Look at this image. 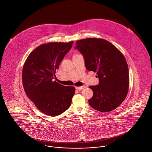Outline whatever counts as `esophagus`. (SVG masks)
<instances>
[{
	"label": "esophagus",
	"mask_w": 152,
	"mask_h": 152,
	"mask_svg": "<svg viewBox=\"0 0 152 152\" xmlns=\"http://www.w3.org/2000/svg\"><path fill=\"white\" fill-rule=\"evenodd\" d=\"M86 87V86H81V87H76V89H77V90H79V91H81V89H83L85 88Z\"/></svg>",
	"instance_id": "esophagus-1"
}]
</instances>
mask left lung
I'll use <instances>...</instances> for the list:
<instances>
[{
    "label": "left lung",
    "instance_id": "1",
    "mask_svg": "<svg viewBox=\"0 0 152 152\" xmlns=\"http://www.w3.org/2000/svg\"><path fill=\"white\" fill-rule=\"evenodd\" d=\"M75 49L83 55L87 70L97 72L99 85L89 86L93 96L88 102L93 108L108 112L125 100L129 86V69L122 53L102 39L77 40Z\"/></svg>",
    "mask_w": 152,
    "mask_h": 152
}]
</instances>
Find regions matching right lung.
<instances>
[{
  "label": "right lung",
  "instance_id": "obj_1",
  "mask_svg": "<svg viewBox=\"0 0 152 152\" xmlns=\"http://www.w3.org/2000/svg\"><path fill=\"white\" fill-rule=\"evenodd\" d=\"M73 42L43 44L32 51L23 68L25 92L44 114L56 116L69 108L75 88L53 81L56 69L71 49Z\"/></svg>",
  "mask_w": 152,
  "mask_h": 152
}]
</instances>
